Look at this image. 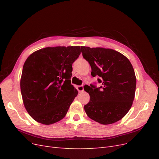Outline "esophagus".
<instances>
[{"instance_id":"obj_1","label":"esophagus","mask_w":159,"mask_h":159,"mask_svg":"<svg viewBox=\"0 0 159 159\" xmlns=\"http://www.w3.org/2000/svg\"><path fill=\"white\" fill-rule=\"evenodd\" d=\"M78 90L79 91V92H83L84 91V86L83 85H79L78 86Z\"/></svg>"}]
</instances>
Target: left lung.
<instances>
[{
    "instance_id": "8db88e82",
    "label": "left lung",
    "mask_w": 159,
    "mask_h": 159,
    "mask_svg": "<svg viewBox=\"0 0 159 159\" xmlns=\"http://www.w3.org/2000/svg\"><path fill=\"white\" fill-rule=\"evenodd\" d=\"M81 49L91 66V75L99 76L98 81L102 83L99 88L91 85L84 88L90 96L84 106L86 114L103 125L119 121L131 109L135 94L137 80L131 63L112 49L88 46Z\"/></svg>"
}]
</instances>
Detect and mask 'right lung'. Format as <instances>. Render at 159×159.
Wrapping results in <instances>:
<instances>
[{
    "mask_svg": "<svg viewBox=\"0 0 159 159\" xmlns=\"http://www.w3.org/2000/svg\"><path fill=\"white\" fill-rule=\"evenodd\" d=\"M80 46L47 47L33 52L23 66L20 90L25 107L36 121H60L78 91L71 84V64Z\"/></svg>",
    "mask_w": 159,
    "mask_h": 159,
    "instance_id": "obj_1",
    "label": "right lung"
}]
</instances>
